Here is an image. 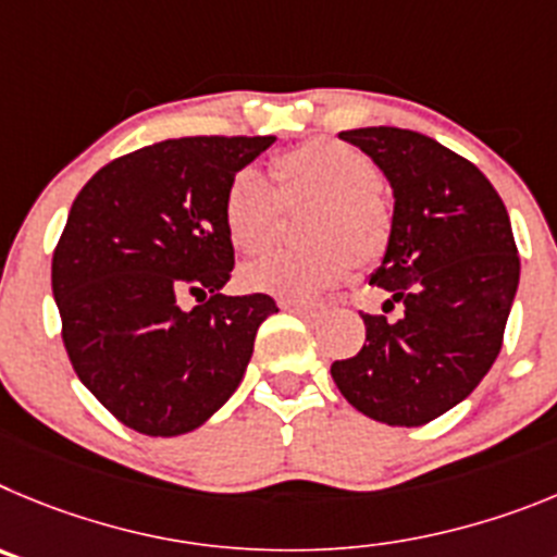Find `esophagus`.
Wrapping results in <instances>:
<instances>
[{
  "label": "esophagus",
  "mask_w": 557,
  "mask_h": 557,
  "mask_svg": "<svg viewBox=\"0 0 557 557\" xmlns=\"http://www.w3.org/2000/svg\"><path fill=\"white\" fill-rule=\"evenodd\" d=\"M280 308L290 310V313L308 315V313H315V310L322 308V305H319V302H308V299H280Z\"/></svg>",
  "instance_id": "1"
}]
</instances>
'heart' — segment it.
I'll list each match as a JSON object with an SVG mask.
<instances>
[{
	"label": "heart",
	"instance_id": "heart-1",
	"mask_svg": "<svg viewBox=\"0 0 557 557\" xmlns=\"http://www.w3.org/2000/svg\"><path fill=\"white\" fill-rule=\"evenodd\" d=\"M283 202L315 197L305 233L313 242L272 249L242 269L249 290L285 299H310L369 260L388 238V208L377 191V166L369 154L333 138H313L274 160ZM224 233L242 252H260L280 227V198L258 169H242L222 199Z\"/></svg>",
	"mask_w": 557,
	"mask_h": 557
}]
</instances>
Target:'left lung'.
<instances>
[{
  "label": "left lung",
  "mask_w": 557,
  "mask_h": 557,
  "mask_svg": "<svg viewBox=\"0 0 557 557\" xmlns=\"http://www.w3.org/2000/svg\"><path fill=\"white\" fill-rule=\"evenodd\" d=\"M338 138L391 183L388 247L369 283L405 313L397 322L360 313L366 344L330 374L374 422L419 428L463 403L503 349L519 288L508 210L474 163L428 135L360 127Z\"/></svg>",
  "instance_id": "1"
}]
</instances>
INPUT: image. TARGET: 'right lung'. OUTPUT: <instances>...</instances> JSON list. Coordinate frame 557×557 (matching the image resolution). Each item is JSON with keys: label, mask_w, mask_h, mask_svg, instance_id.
Returning <instances> with one entry per match:
<instances>
[{"label": "right lung", "mask_w": 557, "mask_h": 557, "mask_svg": "<svg viewBox=\"0 0 557 557\" xmlns=\"http://www.w3.org/2000/svg\"><path fill=\"white\" fill-rule=\"evenodd\" d=\"M272 144L197 135L135 149L99 169L69 210L52 255L63 344L85 388L138 433L169 438L208 422L277 313L267 294H222L235 263L224 191Z\"/></svg>", "instance_id": "obj_1"}]
</instances>
